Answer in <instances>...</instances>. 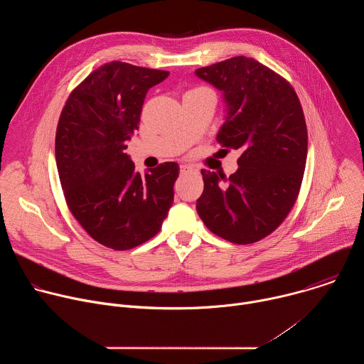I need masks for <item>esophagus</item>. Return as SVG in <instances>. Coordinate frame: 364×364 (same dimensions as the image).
I'll return each instance as SVG.
<instances>
[{
	"label": "esophagus",
	"instance_id": "1",
	"mask_svg": "<svg viewBox=\"0 0 364 364\" xmlns=\"http://www.w3.org/2000/svg\"><path fill=\"white\" fill-rule=\"evenodd\" d=\"M191 171H193V168L190 166H186V164L180 166V173L181 174H187V173H191Z\"/></svg>",
	"mask_w": 364,
	"mask_h": 364
}]
</instances>
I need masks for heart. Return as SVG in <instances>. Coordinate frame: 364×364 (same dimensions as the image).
<instances>
[{
    "mask_svg": "<svg viewBox=\"0 0 364 364\" xmlns=\"http://www.w3.org/2000/svg\"><path fill=\"white\" fill-rule=\"evenodd\" d=\"M205 90H209V89H205V87L198 86V87H193V89H191V90H188L187 93H197V92H205Z\"/></svg>",
    "mask_w": 364,
    "mask_h": 364,
    "instance_id": "1",
    "label": "heart"
}]
</instances>
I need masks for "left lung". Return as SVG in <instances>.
<instances>
[{"mask_svg": "<svg viewBox=\"0 0 364 364\" xmlns=\"http://www.w3.org/2000/svg\"><path fill=\"white\" fill-rule=\"evenodd\" d=\"M196 75L223 92L222 151H242L229 178L201 170L197 213L219 237L255 243L285 220L299 194L308 146L301 102L287 79L252 58L236 56Z\"/></svg>", "mask_w": 364, "mask_h": 364, "instance_id": "left-lung-1", "label": "left lung"}]
</instances>
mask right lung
<instances>
[{"mask_svg":"<svg viewBox=\"0 0 364 364\" xmlns=\"http://www.w3.org/2000/svg\"><path fill=\"white\" fill-rule=\"evenodd\" d=\"M168 75L107 63L72 90L59 118L56 164L69 210L92 239L115 250L157 235L174 200L177 163L141 176L125 152L148 89Z\"/></svg>","mask_w":364,"mask_h":364,"instance_id":"add662e5","label":"right lung"}]
</instances>
